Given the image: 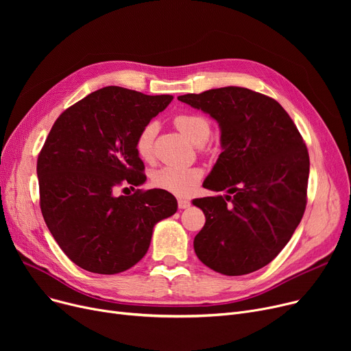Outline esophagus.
Masks as SVG:
<instances>
[{"mask_svg": "<svg viewBox=\"0 0 351 351\" xmlns=\"http://www.w3.org/2000/svg\"><path fill=\"white\" fill-rule=\"evenodd\" d=\"M178 206L179 209H188L191 206V202L186 199H178Z\"/></svg>", "mask_w": 351, "mask_h": 351, "instance_id": "1", "label": "esophagus"}]
</instances>
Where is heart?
Segmentation results:
<instances>
[{"mask_svg": "<svg viewBox=\"0 0 351 351\" xmlns=\"http://www.w3.org/2000/svg\"><path fill=\"white\" fill-rule=\"evenodd\" d=\"M175 126L189 141L196 145L205 143L210 135L212 126L206 117L199 114H182L173 119ZM156 134L155 123H147L138 134L135 141V149L141 159L151 160L154 156V138ZM199 168H173L163 166L152 173V185L178 196L191 195L202 179Z\"/></svg>", "mask_w": 351, "mask_h": 351, "instance_id": "heart-1", "label": "heart"}]
</instances>
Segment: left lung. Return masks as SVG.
<instances>
[{"mask_svg":"<svg viewBox=\"0 0 351 351\" xmlns=\"http://www.w3.org/2000/svg\"><path fill=\"white\" fill-rule=\"evenodd\" d=\"M178 99L219 123L222 154L204 188L228 192L192 202L206 217L195 253L226 276L259 270L287 245L306 209L310 160L302 135L278 101L247 88Z\"/></svg>","mask_w":351,"mask_h":351,"instance_id":"1","label":"left lung"}]
</instances>
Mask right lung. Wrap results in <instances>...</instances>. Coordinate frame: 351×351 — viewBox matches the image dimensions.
Returning <instances> with one entry per match:
<instances>
[{
    "label": "right lung",
    "instance_id": "add662e5",
    "mask_svg": "<svg viewBox=\"0 0 351 351\" xmlns=\"http://www.w3.org/2000/svg\"><path fill=\"white\" fill-rule=\"evenodd\" d=\"M172 99L105 86L55 121L36 162L40 204L77 266L98 274L131 269L149 249L155 225L176 213L175 196L163 189L115 196L121 185L145 182L135 141Z\"/></svg>",
    "mask_w": 351,
    "mask_h": 351
}]
</instances>
